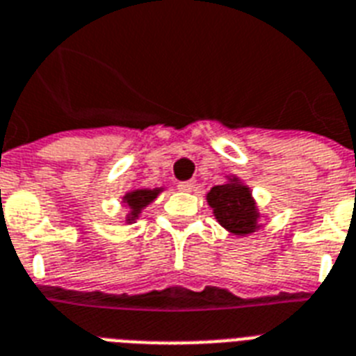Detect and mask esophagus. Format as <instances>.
Instances as JSON below:
<instances>
[{
    "mask_svg": "<svg viewBox=\"0 0 356 356\" xmlns=\"http://www.w3.org/2000/svg\"><path fill=\"white\" fill-rule=\"evenodd\" d=\"M177 186L181 192H192L193 188H195V183H193V181H183V183H179Z\"/></svg>",
    "mask_w": 356,
    "mask_h": 356,
    "instance_id": "esophagus-1",
    "label": "esophagus"
}]
</instances>
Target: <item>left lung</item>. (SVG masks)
<instances>
[{
	"label": "left lung",
	"mask_w": 356,
	"mask_h": 356,
	"mask_svg": "<svg viewBox=\"0 0 356 356\" xmlns=\"http://www.w3.org/2000/svg\"><path fill=\"white\" fill-rule=\"evenodd\" d=\"M207 201L221 227L236 236H247L259 228V212L250 188L238 177H228V183L218 184L207 193Z\"/></svg>",
	"instance_id": "left-lung-1"
}]
</instances>
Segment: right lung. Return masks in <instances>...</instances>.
Listing matches in <instances>:
<instances>
[{
  "label": "right lung",
  "mask_w": 356,
  "mask_h": 356,
  "mask_svg": "<svg viewBox=\"0 0 356 356\" xmlns=\"http://www.w3.org/2000/svg\"><path fill=\"white\" fill-rule=\"evenodd\" d=\"M163 192V188H153V190H148V188H138V190H131L124 195V203L129 208V216H128V223H133L135 219L138 218V213L143 212V208L148 207L149 203H153V199L157 197L159 193Z\"/></svg>",
  "instance_id": "obj_1"
}]
</instances>
